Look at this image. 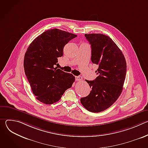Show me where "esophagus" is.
Listing matches in <instances>:
<instances>
[{"label": "esophagus", "mask_w": 148, "mask_h": 148, "mask_svg": "<svg viewBox=\"0 0 148 148\" xmlns=\"http://www.w3.org/2000/svg\"><path fill=\"white\" fill-rule=\"evenodd\" d=\"M75 79L77 80V81H81V80H82V77L81 76H77V77H75Z\"/></svg>", "instance_id": "34e87169"}]
</instances>
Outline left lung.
Here are the masks:
<instances>
[{
    "label": "left lung",
    "instance_id": "8db88e82",
    "mask_svg": "<svg viewBox=\"0 0 148 148\" xmlns=\"http://www.w3.org/2000/svg\"><path fill=\"white\" fill-rule=\"evenodd\" d=\"M85 36L91 46V61L98 68L94 80L86 79L91 91L80 101L90 112H99L110 107L121 95L126 62L121 50L108 36L92 33Z\"/></svg>",
    "mask_w": 148,
    "mask_h": 148
}]
</instances>
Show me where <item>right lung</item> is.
Wrapping results in <instances>:
<instances>
[{
    "mask_svg": "<svg viewBox=\"0 0 148 148\" xmlns=\"http://www.w3.org/2000/svg\"><path fill=\"white\" fill-rule=\"evenodd\" d=\"M77 35L57 29L46 30L29 46L24 58L25 74L37 99L45 104L58 101L71 88L75 77L57 67L64 47Z\"/></svg>",
    "mask_w": 148,
    "mask_h": 148,
    "instance_id": "add662e5",
    "label": "right lung"
}]
</instances>
